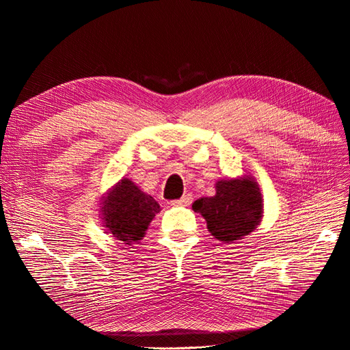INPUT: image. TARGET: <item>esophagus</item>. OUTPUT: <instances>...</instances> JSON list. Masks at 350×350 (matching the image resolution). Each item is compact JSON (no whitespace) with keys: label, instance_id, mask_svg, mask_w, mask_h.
Returning <instances> with one entry per match:
<instances>
[{"label":"esophagus","instance_id":"esophagus-1","mask_svg":"<svg viewBox=\"0 0 350 350\" xmlns=\"http://www.w3.org/2000/svg\"><path fill=\"white\" fill-rule=\"evenodd\" d=\"M193 203V196L191 194H185L179 200H174L172 201V206H183V207H187Z\"/></svg>","mask_w":350,"mask_h":350}]
</instances>
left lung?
<instances>
[{"label": "left lung", "instance_id": "1", "mask_svg": "<svg viewBox=\"0 0 350 350\" xmlns=\"http://www.w3.org/2000/svg\"><path fill=\"white\" fill-rule=\"evenodd\" d=\"M193 210L207 221V229L217 241L232 243L257 229L264 213L258 183L250 175L219 179L213 197L194 201Z\"/></svg>", "mask_w": 350, "mask_h": 350}]
</instances>
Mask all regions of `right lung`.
<instances>
[{"label": "right lung", "instance_id": "add662e5", "mask_svg": "<svg viewBox=\"0 0 350 350\" xmlns=\"http://www.w3.org/2000/svg\"><path fill=\"white\" fill-rule=\"evenodd\" d=\"M99 201L102 226L126 245L139 243L153 217L161 211L157 201L143 193L130 178L120 179Z\"/></svg>", "mask_w": 350, "mask_h": 350}]
</instances>
